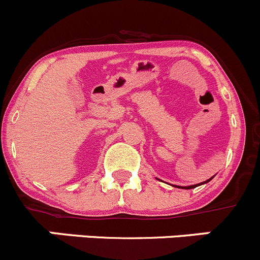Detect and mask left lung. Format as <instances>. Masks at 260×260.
<instances>
[{
    "mask_svg": "<svg viewBox=\"0 0 260 260\" xmlns=\"http://www.w3.org/2000/svg\"><path fill=\"white\" fill-rule=\"evenodd\" d=\"M212 177H214V176H212ZM212 177H211V179H209V180L204 181V182H201V183H198V185H192V186H186V187H180V186H179V188H186V190H188V188H195V187H198V186H200V185H204V183H208L209 181H211V180H212Z\"/></svg>",
    "mask_w": 260,
    "mask_h": 260,
    "instance_id": "obj_1",
    "label": "left lung"
}]
</instances>
